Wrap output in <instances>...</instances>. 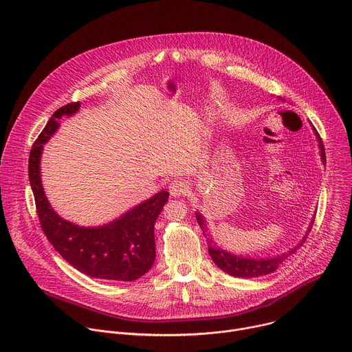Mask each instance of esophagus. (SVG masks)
Returning a JSON list of instances; mask_svg holds the SVG:
<instances>
[{
    "label": "esophagus",
    "instance_id": "esophagus-1",
    "mask_svg": "<svg viewBox=\"0 0 352 352\" xmlns=\"http://www.w3.org/2000/svg\"><path fill=\"white\" fill-rule=\"evenodd\" d=\"M188 188H189V185H188L186 181H184V179H174V181H171V184L168 186V190H170L171 196L179 197V196L186 193Z\"/></svg>",
    "mask_w": 352,
    "mask_h": 352
}]
</instances>
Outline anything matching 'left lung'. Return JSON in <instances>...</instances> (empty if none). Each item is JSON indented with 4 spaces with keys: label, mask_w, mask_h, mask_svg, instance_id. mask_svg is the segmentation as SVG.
I'll return each instance as SVG.
<instances>
[{
    "label": "left lung",
    "mask_w": 352,
    "mask_h": 352,
    "mask_svg": "<svg viewBox=\"0 0 352 352\" xmlns=\"http://www.w3.org/2000/svg\"><path fill=\"white\" fill-rule=\"evenodd\" d=\"M316 132V131H315ZM318 135V139H319V147H320V155H322V160H323V164H326V153H324V146L319 138V133L316 132ZM196 220L199 223V226L205 228V219L200 216L199 213L196 214ZM312 224L311 223V227L308 230V234L311 232V228H312ZM307 239V235L304 236V239L299 242L298 246H295L294 249H291L289 252L281 255V256H276V258H267V259H248V258H243V256H236V255H232V254H228L227 250L224 249H220V248H216L214 245H210L212 239H208L209 241V254L213 259V262L217 265V267H220L223 272H226L227 274L230 276H234V277H245V278H252V277H259V276H265V274H270L273 273L283 262L284 259H287L289 255H292L294 252H296V249L299 246H302L304 242Z\"/></svg>",
    "instance_id": "obj_1"
}]
</instances>
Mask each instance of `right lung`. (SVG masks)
I'll return each mask as SVG.
<instances>
[{"label": "right lung", "mask_w": 352, "mask_h": 352, "mask_svg": "<svg viewBox=\"0 0 352 352\" xmlns=\"http://www.w3.org/2000/svg\"><path fill=\"white\" fill-rule=\"evenodd\" d=\"M80 103L58 109L32 146L29 181L43 232L57 252L76 270L100 280L133 281L147 273L156 259L155 223L168 200L162 190L116 221L102 227H79L61 219L50 206L40 178L43 144L58 129L63 116H74Z\"/></svg>", "instance_id": "add662e5"}]
</instances>
